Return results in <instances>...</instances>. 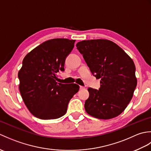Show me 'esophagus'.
Here are the masks:
<instances>
[{"mask_svg": "<svg viewBox=\"0 0 151 151\" xmlns=\"http://www.w3.org/2000/svg\"><path fill=\"white\" fill-rule=\"evenodd\" d=\"M80 89H85V88L84 87V86H80Z\"/></svg>", "mask_w": 151, "mask_h": 151, "instance_id": "obj_1", "label": "esophagus"}]
</instances>
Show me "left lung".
Returning <instances> with one entry per match:
<instances>
[{
  "label": "left lung",
  "mask_w": 151,
  "mask_h": 151,
  "mask_svg": "<svg viewBox=\"0 0 151 151\" xmlns=\"http://www.w3.org/2000/svg\"><path fill=\"white\" fill-rule=\"evenodd\" d=\"M76 46L93 75L101 78L99 90L88 88L85 110L100 119L118 116L130 102L137 86L133 60L110 40H84Z\"/></svg>",
  "instance_id": "obj_1"
}]
</instances>
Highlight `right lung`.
<instances>
[{
    "label": "right lung",
    "mask_w": 151,
    "mask_h": 151,
    "mask_svg": "<svg viewBox=\"0 0 151 151\" xmlns=\"http://www.w3.org/2000/svg\"><path fill=\"white\" fill-rule=\"evenodd\" d=\"M75 40L56 38L45 41L28 53L18 73L19 91L30 113L41 119H54L65 115L69 102L79 86L56 82L64 70L66 57Z\"/></svg>",
    "instance_id": "obj_1"
}]
</instances>
